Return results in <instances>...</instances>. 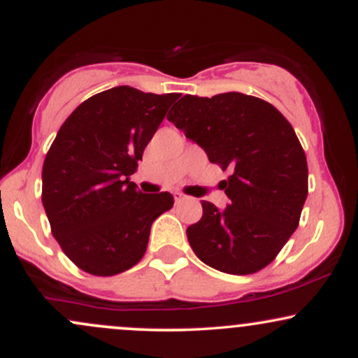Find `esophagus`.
I'll use <instances>...</instances> for the list:
<instances>
[{
  "label": "esophagus",
  "instance_id": "34e87169",
  "mask_svg": "<svg viewBox=\"0 0 358 358\" xmlns=\"http://www.w3.org/2000/svg\"><path fill=\"white\" fill-rule=\"evenodd\" d=\"M173 199H175V203H180L183 202V200H187V196H185L182 192H173Z\"/></svg>",
  "mask_w": 358,
  "mask_h": 358
}]
</instances>
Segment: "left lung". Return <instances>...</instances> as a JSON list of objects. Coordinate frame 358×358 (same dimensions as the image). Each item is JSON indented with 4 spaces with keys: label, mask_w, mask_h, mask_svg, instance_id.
I'll return each mask as SVG.
<instances>
[{
    "label": "left lung",
    "mask_w": 358,
    "mask_h": 358,
    "mask_svg": "<svg viewBox=\"0 0 358 358\" xmlns=\"http://www.w3.org/2000/svg\"><path fill=\"white\" fill-rule=\"evenodd\" d=\"M166 117L231 171L220 182L231 203L219 210L202 200V219L187 229L193 252L227 274L266 268L296 231L308 196L306 156L293 126L273 104L241 92L183 96Z\"/></svg>",
    "instance_id": "obj_1"
}]
</instances>
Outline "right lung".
<instances>
[{"label": "right lung", "instance_id": "obj_1", "mask_svg": "<svg viewBox=\"0 0 358 358\" xmlns=\"http://www.w3.org/2000/svg\"><path fill=\"white\" fill-rule=\"evenodd\" d=\"M178 94L119 85L84 101L43 162L42 202L52 234L77 268L114 276L141 261L151 224L173 207L168 192L143 193L129 176Z\"/></svg>", "mask_w": 358, "mask_h": 358}]
</instances>
